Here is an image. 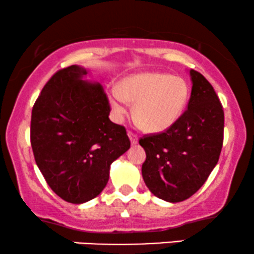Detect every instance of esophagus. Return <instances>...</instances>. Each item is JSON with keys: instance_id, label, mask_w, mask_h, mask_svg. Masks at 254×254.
I'll return each mask as SVG.
<instances>
[{"instance_id": "obj_1", "label": "esophagus", "mask_w": 254, "mask_h": 254, "mask_svg": "<svg viewBox=\"0 0 254 254\" xmlns=\"http://www.w3.org/2000/svg\"><path fill=\"white\" fill-rule=\"evenodd\" d=\"M127 136H129L131 143H132V144L137 143V139H138V138H137V135L135 132H132V131H127Z\"/></svg>"}]
</instances>
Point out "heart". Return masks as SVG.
I'll return each instance as SVG.
<instances>
[{"label": "heart", "mask_w": 254, "mask_h": 254, "mask_svg": "<svg viewBox=\"0 0 254 254\" xmlns=\"http://www.w3.org/2000/svg\"><path fill=\"white\" fill-rule=\"evenodd\" d=\"M188 99L189 86L182 76L142 72L124 78L121 88L111 93L110 104L118 119L127 113V101L135 104L133 117L139 127L157 132L176 123Z\"/></svg>", "instance_id": "obj_1"}]
</instances>
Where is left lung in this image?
<instances>
[{
  "label": "left lung",
  "instance_id": "obj_1",
  "mask_svg": "<svg viewBox=\"0 0 254 254\" xmlns=\"http://www.w3.org/2000/svg\"><path fill=\"white\" fill-rule=\"evenodd\" d=\"M188 109L167 130L144 135L143 180L154 196L183 202L202 188L216 166L223 144V107L212 86L200 72L190 70Z\"/></svg>",
  "mask_w": 254,
  "mask_h": 254
}]
</instances>
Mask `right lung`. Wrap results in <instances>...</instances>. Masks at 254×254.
<instances>
[{
    "label": "right lung",
    "instance_id": "right-lung-1",
    "mask_svg": "<svg viewBox=\"0 0 254 254\" xmlns=\"http://www.w3.org/2000/svg\"><path fill=\"white\" fill-rule=\"evenodd\" d=\"M70 65L55 72L32 109L31 145L51 190L65 202L93 199L109 182L110 166L130 148L127 130L110 121L100 83Z\"/></svg>",
    "mask_w": 254,
    "mask_h": 254
}]
</instances>
